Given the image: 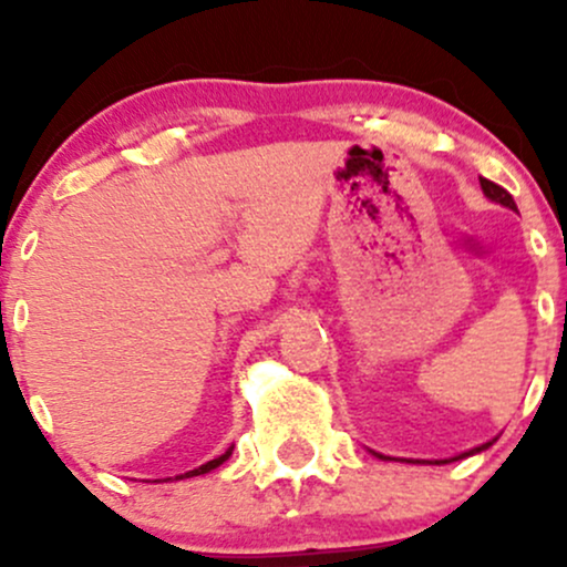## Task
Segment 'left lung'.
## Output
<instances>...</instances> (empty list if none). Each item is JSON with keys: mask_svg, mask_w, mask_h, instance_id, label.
<instances>
[{"mask_svg": "<svg viewBox=\"0 0 567 567\" xmlns=\"http://www.w3.org/2000/svg\"><path fill=\"white\" fill-rule=\"evenodd\" d=\"M480 186H483L485 197H491L493 202H498V205L509 207V210H517V205H514L512 194L506 192V188H501L498 184H493V181H487V178H480ZM487 445H491V442H487ZM487 445H483V447H474V451H470V453H480V451H485ZM470 453H464V455H470ZM379 458H386V455H379ZM442 464H445V461H442Z\"/></svg>", "mask_w": 567, "mask_h": 567, "instance_id": "8db88e82", "label": "left lung"}]
</instances>
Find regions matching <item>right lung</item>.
I'll return each mask as SVG.
<instances>
[{
  "label": "right lung",
  "instance_id": "1",
  "mask_svg": "<svg viewBox=\"0 0 567 567\" xmlns=\"http://www.w3.org/2000/svg\"><path fill=\"white\" fill-rule=\"evenodd\" d=\"M229 455H231V447H229V451H226L224 455H218V458H213V461H207V464H202L199 470H192V472L181 474V477H175V480H184V477H197V474H207V472H210V470H216V466L224 464V461L229 458Z\"/></svg>",
  "mask_w": 567,
  "mask_h": 567
}]
</instances>
